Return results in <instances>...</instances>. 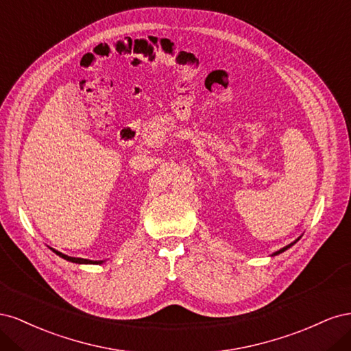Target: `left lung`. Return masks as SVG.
<instances>
[{"label":"left lung","mask_w":351,"mask_h":351,"mask_svg":"<svg viewBox=\"0 0 351 351\" xmlns=\"http://www.w3.org/2000/svg\"><path fill=\"white\" fill-rule=\"evenodd\" d=\"M297 240H299V239H297ZM297 240H295V241H297ZM295 241H294V243H295ZM294 243H291V244H289V246H285V247H282V249H280V250H278V252H275V253H274V254H280V253H282V252H285V250H287V249H290V247H291V246H293V244H294Z\"/></svg>","instance_id":"8db88e82"}]
</instances>
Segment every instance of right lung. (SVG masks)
Masks as SVG:
<instances>
[{
	"instance_id": "obj_1",
	"label": "right lung",
	"mask_w": 351,
	"mask_h": 351,
	"mask_svg": "<svg viewBox=\"0 0 351 351\" xmlns=\"http://www.w3.org/2000/svg\"><path fill=\"white\" fill-rule=\"evenodd\" d=\"M52 252L54 253H57L60 258H62V259H66V261H69V262H73V263H102L104 261H89V259H83V258H71V256H67V254H64V253H61V252H58V250H54L52 249Z\"/></svg>"
}]
</instances>
